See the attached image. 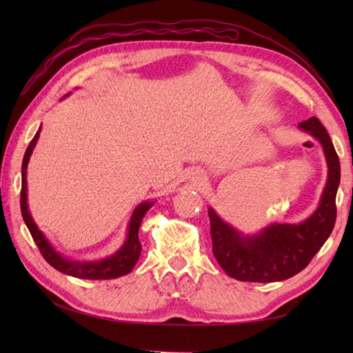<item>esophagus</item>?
Returning <instances> with one entry per match:
<instances>
[{"mask_svg": "<svg viewBox=\"0 0 353 353\" xmlns=\"http://www.w3.org/2000/svg\"><path fill=\"white\" fill-rule=\"evenodd\" d=\"M200 181H201V179H199V183H200Z\"/></svg>", "mask_w": 353, "mask_h": 353, "instance_id": "34e87169", "label": "esophagus"}]
</instances>
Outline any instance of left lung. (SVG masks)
<instances>
[{"label": "left lung", "mask_w": 353, "mask_h": 353, "mask_svg": "<svg viewBox=\"0 0 353 353\" xmlns=\"http://www.w3.org/2000/svg\"><path fill=\"white\" fill-rule=\"evenodd\" d=\"M299 127L320 142L327 162V182L316 212L299 224L274 223L259 234L243 235L209 208L214 256L234 279L267 283L301 273L334 229L335 197L340 185L339 154L319 118L306 119Z\"/></svg>", "instance_id": "1"}]
</instances>
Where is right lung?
Returning a JSON list of instances; mask_svg holds the SVG:
<instances>
[{
    "mask_svg": "<svg viewBox=\"0 0 353 353\" xmlns=\"http://www.w3.org/2000/svg\"><path fill=\"white\" fill-rule=\"evenodd\" d=\"M41 127L39 130L36 132L34 138L30 142L24 159H22V186H21V212L22 219H24L27 228L32 234L36 245L39 247L43 259L48 262L51 267H54L59 272L68 276L79 277V279H92V281H103V279H115V277L124 276L132 272V268L137 264L141 254V243H139V226L142 223V219L147 214L150 208L153 206L152 201H144L134 209L132 214V219L129 221V232H127V238L121 249L115 252L112 256L101 259V261H91V262H83V261H74L62 256L61 253L56 252L54 247L50 244V241L39 228L36 226L34 220L32 219L28 211L27 205V165L30 161V156L33 153V148L36 145L37 139H39Z\"/></svg>",
    "mask_w": 353,
    "mask_h": 353,
    "instance_id": "1",
    "label": "right lung"
}]
</instances>
